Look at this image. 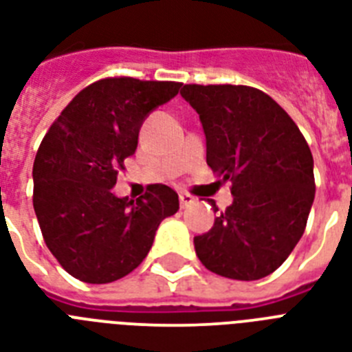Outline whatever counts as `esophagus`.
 Masks as SVG:
<instances>
[{
    "mask_svg": "<svg viewBox=\"0 0 352 352\" xmlns=\"http://www.w3.org/2000/svg\"><path fill=\"white\" fill-rule=\"evenodd\" d=\"M179 201H181V208H188L195 202V197H191L190 193H181L179 195Z\"/></svg>",
    "mask_w": 352,
    "mask_h": 352,
    "instance_id": "esophagus-1",
    "label": "esophagus"
}]
</instances>
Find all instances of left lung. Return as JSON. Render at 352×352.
I'll return each instance as SVG.
<instances>
[{
    "mask_svg": "<svg viewBox=\"0 0 352 352\" xmlns=\"http://www.w3.org/2000/svg\"><path fill=\"white\" fill-rule=\"evenodd\" d=\"M181 96L199 113L208 166L231 181L233 195L213 228L193 239L197 256L226 278H264L304 235L315 201L309 146L284 108L256 88L184 85Z\"/></svg>",
    "mask_w": 352,
    "mask_h": 352,
    "instance_id": "obj_1",
    "label": "left lung"
}]
</instances>
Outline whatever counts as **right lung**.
<instances>
[{"label": "right lung", "instance_id": "right-lung-1", "mask_svg": "<svg viewBox=\"0 0 352 352\" xmlns=\"http://www.w3.org/2000/svg\"><path fill=\"white\" fill-rule=\"evenodd\" d=\"M181 82L110 77L92 82L61 111L34 161V211L57 262L87 284H108L135 270L155 231L179 210L166 184L130 201L111 188L151 111Z\"/></svg>", "mask_w": 352, "mask_h": 352}]
</instances>
